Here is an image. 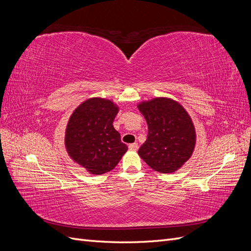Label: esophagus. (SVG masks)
<instances>
[{
	"instance_id": "obj_1",
	"label": "esophagus",
	"mask_w": 251,
	"mask_h": 251,
	"mask_svg": "<svg viewBox=\"0 0 251 251\" xmlns=\"http://www.w3.org/2000/svg\"><path fill=\"white\" fill-rule=\"evenodd\" d=\"M128 149H130L131 151H136L138 149V144L137 143H132V144H130V146H128Z\"/></svg>"
}]
</instances>
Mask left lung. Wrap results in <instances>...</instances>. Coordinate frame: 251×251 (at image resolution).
Here are the masks:
<instances>
[{
  "label": "left lung",
  "instance_id": "left-lung-1",
  "mask_svg": "<svg viewBox=\"0 0 251 251\" xmlns=\"http://www.w3.org/2000/svg\"><path fill=\"white\" fill-rule=\"evenodd\" d=\"M137 107L147 120L148 138L138 155L151 169L161 174L177 172L192 157L196 128L183 105L170 97H154Z\"/></svg>",
  "mask_w": 251,
  "mask_h": 251
}]
</instances>
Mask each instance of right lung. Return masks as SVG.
Returning a JSON list of instances; mask_svg holds the SVG:
<instances>
[{
	"mask_svg": "<svg viewBox=\"0 0 251 251\" xmlns=\"http://www.w3.org/2000/svg\"><path fill=\"white\" fill-rule=\"evenodd\" d=\"M119 105L108 98L91 97L73 111L65 131V148L74 163L91 175L112 171L126 153L113 121Z\"/></svg>",
	"mask_w": 251,
	"mask_h": 251,
	"instance_id": "right-lung-1",
	"label": "right lung"
}]
</instances>
